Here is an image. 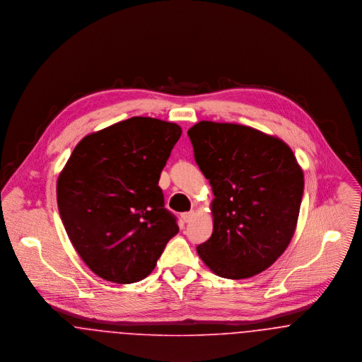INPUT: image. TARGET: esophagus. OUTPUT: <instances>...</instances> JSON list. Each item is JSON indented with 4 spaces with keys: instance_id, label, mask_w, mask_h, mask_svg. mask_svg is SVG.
Wrapping results in <instances>:
<instances>
[{
    "instance_id": "obj_1",
    "label": "esophagus",
    "mask_w": 362,
    "mask_h": 362,
    "mask_svg": "<svg viewBox=\"0 0 362 362\" xmlns=\"http://www.w3.org/2000/svg\"><path fill=\"white\" fill-rule=\"evenodd\" d=\"M181 218H182V221L185 222V223H188L190 222V219L193 218V212L189 211V212H184V214H181Z\"/></svg>"
}]
</instances>
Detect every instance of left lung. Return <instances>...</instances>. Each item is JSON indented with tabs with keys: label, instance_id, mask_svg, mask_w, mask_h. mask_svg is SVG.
Here are the masks:
<instances>
[{
	"label": "left lung",
	"instance_id": "8db88e82",
	"mask_svg": "<svg viewBox=\"0 0 362 362\" xmlns=\"http://www.w3.org/2000/svg\"><path fill=\"white\" fill-rule=\"evenodd\" d=\"M188 136L215 196L212 234L196 247L200 259L228 279L263 272L285 252L297 228L301 166L284 140L245 125L200 121Z\"/></svg>",
	"mask_w": 362,
	"mask_h": 362
}]
</instances>
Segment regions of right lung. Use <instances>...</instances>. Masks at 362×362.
I'll list each match as a JSON object with an SVG mask.
<instances>
[{"instance_id": "obj_1", "label": "right lung", "mask_w": 362, "mask_h": 362, "mask_svg": "<svg viewBox=\"0 0 362 362\" xmlns=\"http://www.w3.org/2000/svg\"><path fill=\"white\" fill-rule=\"evenodd\" d=\"M181 134L174 122L132 117L83 137L59 173L61 221L102 279H144L178 233L158 182Z\"/></svg>"}]
</instances>
